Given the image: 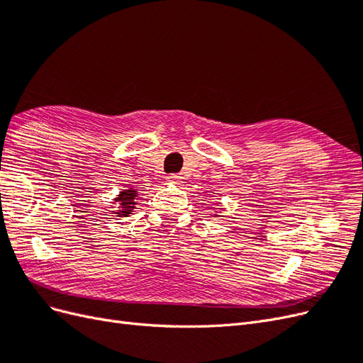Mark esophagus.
I'll use <instances>...</instances> for the list:
<instances>
[{
  "label": "esophagus",
  "instance_id": "obj_1",
  "mask_svg": "<svg viewBox=\"0 0 363 363\" xmlns=\"http://www.w3.org/2000/svg\"><path fill=\"white\" fill-rule=\"evenodd\" d=\"M167 182L171 184H177L180 182V175L179 174H169L167 177Z\"/></svg>",
  "mask_w": 363,
  "mask_h": 363
}]
</instances>
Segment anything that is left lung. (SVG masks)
<instances>
[{
	"instance_id": "1",
	"label": "left lung",
	"mask_w": 363,
	"mask_h": 363,
	"mask_svg": "<svg viewBox=\"0 0 363 363\" xmlns=\"http://www.w3.org/2000/svg\"><path fill=\"white\" fill-rule=\"evenodd\" d=\"M213 216H219V213H218V212H215V213H213Z\"/></svg>"
}]
</instances>
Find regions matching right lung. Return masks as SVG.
Listing matches in <instances>:
<instances>
[{
  "instance_id": "right-lung-1",
  "label": "right lung",
  "mask_w": 363,
  "mask_h": 363,
  "mask_svg": "<svg viewBox=\"0 0 363 363\" xmlns=\"http://www.w3.org/2000/svg\"><path fill=\"white\" fill-rule=\"evenodd\" d=\"M138 191L130 188V189H123L121 191L112 201L113 206H116V211H115V216H128L131 212L135 211L136 206H138Z\"/></svg>"
}]
</instances>
